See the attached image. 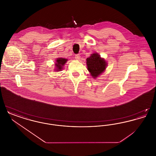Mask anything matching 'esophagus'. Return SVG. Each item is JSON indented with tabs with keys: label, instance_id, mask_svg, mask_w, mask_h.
<instances>
[{
	"label": "esophagus",
	"instance_id": "34e87169",
	"mask_svg": "<svg viewBox=\"0 0 156 156\" xmlns=\"http://www.w3.org/2000/svg\"><path fill=\"white\" fill-rule=\"evenodd\" d=\"M75 58L76 59V60H80V58H81V57H80V55L79 54H76L75 56Z\"/></svg>",
	"mask_w": 156,
	"mask_h": 156
}]
</instances>
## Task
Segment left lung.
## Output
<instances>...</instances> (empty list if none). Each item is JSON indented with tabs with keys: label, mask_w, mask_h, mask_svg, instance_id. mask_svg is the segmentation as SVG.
I'll use <instances>...</instances> for the list:
<instances>
[{
	"label": "left lung",
	"mask_w": 156,
	"mask_h": 156,
	"mask_svg": "<svg viewBox=\"0 0 156 156\" xmlns=\"http://www.w3.org/2000/svg\"><path fill=\"white\" fill-rule=\"evenodd\" d=\"M87 65L91 76L94 78H97L105 71L107 63L98 53H94L87 58Z\"/></svg>",
	"instance_id": "left-lung-1"
}]
</instances>
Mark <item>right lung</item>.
I'll use <instances>...</instances> for the list:
<instances>
[{
  "label": "right lung",
  "mask_w": 156,
  "mask_h": 156,
  "mask_svg": "<svg viewBox=\"0 0 156 156\" xmlns=\"http://www.w3.org/2000/svg\"><path fill=\"white\" fill-rule=\"evenodd\" d=\"M68 59L66 58H58L55 61V69L56 71H60L62 69L64 66L65 65V64L66 63Z\"/></svg>",
  "instance_id": "1"
}]
</instances>
